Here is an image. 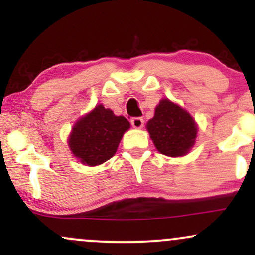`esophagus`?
I'll return each mask as SVG.
<instances>
[{
    "label": "esophagus",
    "instance_id": "1",
    "mask_svg": "<svg viewBox=\"0 0 255 255\" xmlns=\"http://www.w3.org/2000/svg\"><path fill=\"white\" fill-rule=\"evenodd\" d=\"M130 124L134 128H137V129H140V128L144 127V119H142V118H133L130 120Z\"/></svg>",
    "mask_w": 255,
    "mask_h": 255
}]
</instances>
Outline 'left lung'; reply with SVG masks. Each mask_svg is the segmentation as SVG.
<instances>
[{
    "label": "left lung",
    "instance_id": "obj_1",
    "mask_svg": "<svg viewBox=\"0 0 255 255\" xmlns=\"http://www.w3.org/2000/svg\"><path fill=\"white\" fill-rule=\"evenodd\" d=\"M146 128L157 150L169 157H182L188 153L198 133L191 114L168 98L159 102Z\"/></svg>",
    "mask_w": 255,
    "mask_h": 255
}]
</instances>
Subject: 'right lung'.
Masks as SVG:
<instances>
[{
  "label": "right lung",
  "mask_w": 255,
  "mask_h": 255,
  "mask_svg": "<svg viewBox=\"0 0 255 255\" xmlns=\"http://www.w3.org/2000/svg\"><path fill=\"white\" fill-rule=\"evenodd\" d=\"M129 127V121L125 116H116L110 109L98 104L75 122L68 137V146L83 164H103L116 153Z\"/></svg>",
  "instance_id": "obj_1"
}]
</instances>
